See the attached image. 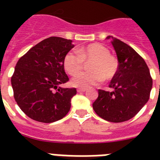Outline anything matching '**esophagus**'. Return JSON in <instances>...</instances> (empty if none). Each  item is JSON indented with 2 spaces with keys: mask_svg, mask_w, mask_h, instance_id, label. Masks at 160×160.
I'll list each match as a JSON object with an SVG mask.
<instances>
[{
  "mask_svg": "<svg viewBox=\"0 0 160 160\" xmlns=\"http://www.w3.org/2000/svg\"><path fill=\"white\" fill-rule=\"evenodd\" d=\"M85 91H86V88H78V89H77V92H83Z\"/></svg>",
  "mask_w": 160,
  "mask_h": 160,
  "instance_id": "obj_1",
  "label": "esophagus"
}]
</instances>
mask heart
<instances>
[{"mask_svg":"<svg viewBox=\"0 0 160 160\" xmlns=\"http://www.w3.org/2000/svg\"><path fill=\"white\" fill-rule=\"evenodd\" d=\"M77 54L67 53L63 59V66L66 72L74 76L83 67V63L88 64L89 72L82 73L72 80L74 87H88L98 85L103 80L110 81L118 73L119 63L114 56L111 55L108 48L101 43L94 42L77 49Z\"/></svg>","mask_w":160,"mask_h":160,"instance_id":"1","label":"heart"}]
</instances>
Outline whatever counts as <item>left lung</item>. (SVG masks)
<instances>
[{
	"label": "left lung",
	"mask_w": 160,
	"mask_h": 160,
	"mask_svg": "<svg viewBox=\"0 0 160 160\" xmlns=\"http://www.w3.org/2000/svg\"><path fill=\"white\" fill-rule=\"evenodd\" d=\"M111 38L119 68L109 87L112 92L98 90L92 104L96 114L111 122H122L134 118L150 97L152 79L144 59L122 41Z\"/></svg>",
	"instance_id": "8db88e82"
}]
</instances>
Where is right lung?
<instances>
[{"label": "right lung", "mask_w": 160, "mask_h": 160, "mask_svg": "<svg viewBox=\"0 0 160 160\" xmlns=\"http://www.w3.org/2000/svg\"><path fill=\"white\" fill-rule=\"evenodd\" d=\"M73 47L71 40L50 37L19 59L11 84L16 103L27 117L49 123L68 113L76 88L58 86L69 80L63 59Z\"/></svg>", "instance_id": "right-lung-1"}]
</instances>
